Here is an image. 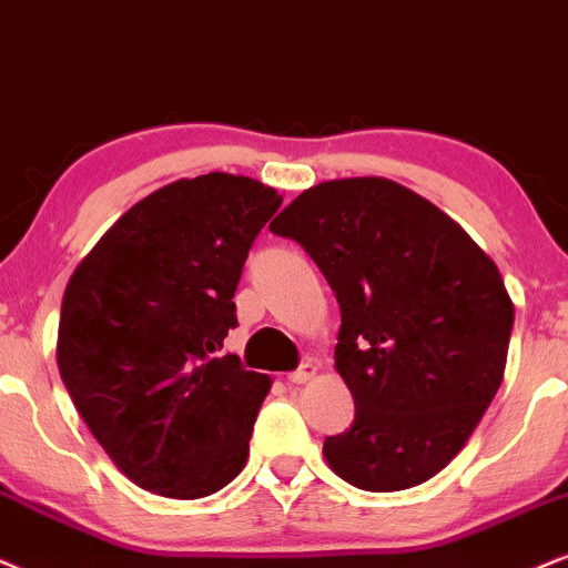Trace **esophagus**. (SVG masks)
Returning <instances> with one entry per match:
<instances>
[{
	"label": "esophagus",
	"instance_id": "esophagus-1",
	"mask_svg": "<svg viewBox=\"0 0 568 568\" xmlns=\"http://www.w3.org/2000/svg\"><path fill=\"white\" fill-rule=\"evenodd\" d=\"M314 377H317V362H314V358H306V362L301 364L296 372H291L288 375L293 385H306V383H312Z\"/></svg>",
	"mask_w": 568,
	"mask_h": 568
}]
</instances>
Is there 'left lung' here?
Wrapping results in <instances>:
<instances>
[{"instance_id": "1", "label": "left lung", "mask_w": 568, "mask_h": 568, "mask_svg": "<svg viewBox=\"0 0 568 568\" xmlns=\"http://www.w3.org/2000/svg\"><path fill=\"white\" fill-rule=\"evenodd\" d=\"M270 231L306 248L341 304L335 369L356 414L325 440L327 466L358 490L427 483L504 383L514 304L495 262L387 178L312 185Z\"/></svg>"}]
</instances>
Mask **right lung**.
Returning <instances> with one entry per match:
<instances>
[{"instance_id":"right-lung-1","label":"right lung","mask_w":568,"mask_h":568,"mask_svg":"<svg viewBox=\"0 0 568 568\" xmlns=\"http://www.w3.org/2000/svg\"><path fill=\"white\" fill-rule=\"evenodd\" d=\"M283 196L246 175L183 178L133 204L78 264L57 367L123 475L193 500L246 466L272 379L220 356L251 243Z\"/></svg>"}]
</instances>
